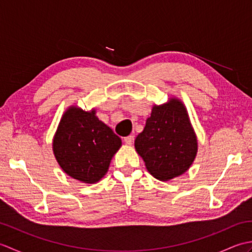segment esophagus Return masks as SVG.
I'll use <instances>...</instances> for the list:
<instances>
[{
	"instance_id": "34e87169",
	"label": "esophagus",
	"mask_w": 252,
	"mask_h": 252,
	"mask_svg": "<svg viewBox=\"0 0 252 252\" xmlns=\"http://www.w3.org/2000/svg\"><path fill=\"white\" fill-rule=\"evenodd\" d=\"M133 140H134V136L133 135H130V136H126V137H125V143L126 144V145H132V143H133Z\"/></svg>"
}]
</instances>
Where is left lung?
Wrapping results in <instances>:
<instances>
[{
	"label": "left lung",
	"instance_id": "8db88e82",
	"mask_svg": "<svg viewBox=\"0 0 252 252\" xmlns=\"http://www.w3.org/2000/svg\"><path fill=\"white\" fill-rule=\"evenodd\" d=\"M134 146L148 172L168 181L186 172L197 154V138L184 105L172 98L154 106Z\"/></svg>",
	"mask_w": 252,
	"mask_h": 252
}]
</instances>
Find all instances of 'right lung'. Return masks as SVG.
Returning <instances> with one entry per match:
<instances>
[{
	"label": "right lung",
	"mask_w": 252,
	"mask_h": 252,
	"mask_svg": "<svg viewBox=\"0 0 252 252\" xmlns=\"http://www.w3.org/2000/svg\"><path fill=\"white\" fill-rule=\"evenodd\" d=\"M121 146V138L95 116L69 108L53 141L56 160L65 172L83 183H96L106 174L110 160Z\"/></svg>",
	"instance_id": "obj_1"
}]
</instances>
